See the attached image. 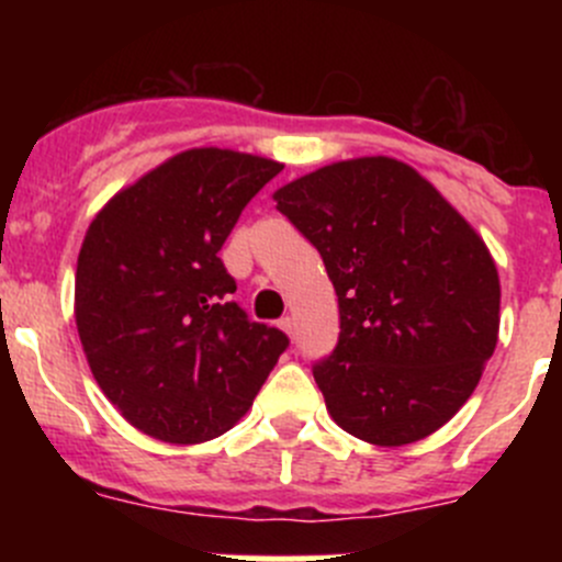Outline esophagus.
<instances>
[{
    "label": "esophagus",
    "instance_id": "esophagus-1",
    "mask_svg": "<svg viewBox=\"0 0 562 562\" xmlns=\"http://www.w3.org/2000/svg\"><path fill=\"white\" fill-rule=\"evenodd\" d=\"M280 328H282V331H285V334H293V317H282Z\"/></svg>",
    "mask_w": 562,
    "mask_h": 562
}]
</instances>
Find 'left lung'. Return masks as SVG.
Instances as JSON below:
<instances>
[{
  "mask_svg": "<svg viewBox=\"0 0 562 562\" xmlns=\"http://www.w3.org/2000/svg\"><path fill=\"white\" fill-rule=\"evenodd\" d=\"M326 263L339 342L315 367L328 416L372 446L438 432L479 386L501 277L479 231L394 157L317 168L271 195Z\"/></svg>",
  "mask_w": 562,
  "mask_h": 562,
  "instance_id": "left-lung-1",
  "label": "left lung"
}]
</instances>
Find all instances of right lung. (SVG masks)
<instances>
[{"instance_id": "obj_1", "label": "right lung", "mask_w": 562, "mask_h": 562, "mask_svg": "<svg viewBox=\"0 0 562 562\" xmlns=\"http://www.w3.org/2000/svg\"><path fill=\"white\" fill-rule=\"evenodd\" d=\"M282 162L198 146L94 214L76 269V326L89 370L138 432L173 446L241 422L288 348L280 328L231 302L220 249Z\"/></svg>"}]
</instances>
